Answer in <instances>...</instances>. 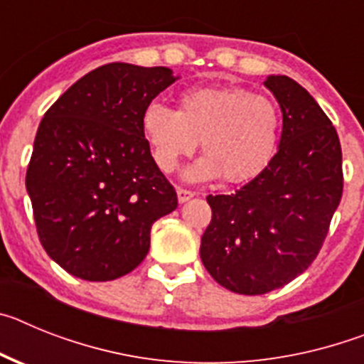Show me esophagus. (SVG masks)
<instances>
[{
	"label": "esophagus",
	"mask_w": 364,
	"mask_h": 364,
	"mask_svg": "<svg viewBox=\"0 0 364 364\" xmlns=\"http://www.w3.org/2000/svg\"><path fill=\"white\" fill-rule=\"evenodd\" d=\"M176 197H178V202H180V204H184V202L191 200V198L195 197V193L189 191V189L178 188V189H176Z\"/></svg>",
	"instance_id": "obj_1"
}]
</instances>
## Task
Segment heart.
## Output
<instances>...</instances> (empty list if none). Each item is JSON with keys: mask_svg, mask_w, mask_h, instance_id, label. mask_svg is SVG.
Listing matches in <instances>:
<instances>
[{"mask_svg": "<svg viewBox=\"0 0 364 364\" xmlns=\"http://www.w3.org/2000/svg\"><path fill=\"white\" fill-rule=\"evenodd\" d=\"M142 134L154 164L173 173L200 138L202 159L186 171L189 180L222 176L244 184L264 171L277 151L281 111L269 96L239 85L193 87L180 92L176 111L149 104L142 112Z\"/></svg>", "mask_w": 364, "mask_h": 364, "instance_id": "heart-1", "label": "heart"}]
</instances>
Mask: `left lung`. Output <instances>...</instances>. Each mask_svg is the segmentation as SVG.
<instances>
[{"mask_svg":"<svg viewBox=\"0 0 364 364\" xmlns=\"http://www.w3.org/2000/svg\"><path fill=\"white\" fill-rule=\"evenodd\" d=\"M282 111L277 154L231 195H208L211 222L200 259L235 294L282 288L319 255L343 197V153L336 127L304 87L288 76L264 82Z\"/></svg>","mask_w":364,"mask_h":364,"instance_id":"obj_1","label":"left lung"}]
</instances>
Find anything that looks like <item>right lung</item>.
<instances>
[{
  "label": "right lung",
  "instance_id": "right-lung-1",
  "mask_svg": "<svg viewBox=\"0 0 364 364\" xmlns=\"http://www.w3.org/2000/svg\"><path fill=\"white\" fill-rule=\"evenodd\" d=\"M173 82L167 67L107 63L45 112L25 184L41 246L74 277L105 282L133 272L153 222L176 210L140 125Z\"/></svg>",
  "mask_w": 364,
  "mask_h": 364
}]
</instances>
